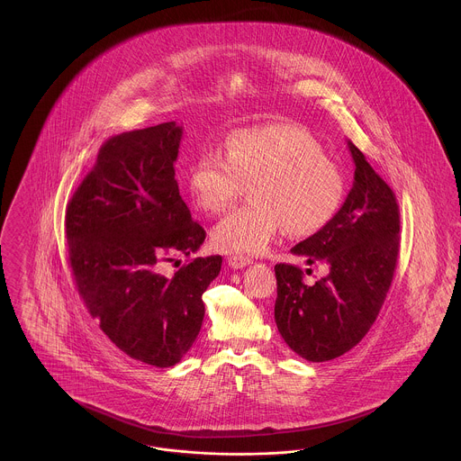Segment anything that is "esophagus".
I'll return each instance as SVG.
<instances>
[{
    "label": "esophagus",
    "instance_id": "esophagus-1",
    "mask_svg": "<svg viewBox=\"0 0 461 461\" xmlns=\"http://www.w3.org/2000/svg\"><path fill=\"white\" fill-rule=\"evenodd\" d=\"M228 265L231 267V268H244V267H248L249 263H251V259L248 258V256L242 255H231L228 256Z\"/></svg>",
    "mask_w": 461,
    "mask_h": 461
}]
</instances>
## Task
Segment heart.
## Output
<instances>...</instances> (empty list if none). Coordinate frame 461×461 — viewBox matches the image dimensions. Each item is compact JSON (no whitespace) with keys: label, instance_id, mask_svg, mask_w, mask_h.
Masks as SVG:
<instances>
[{"label":"heart","instance_id":"obj_1","mask_svg":"<svg viewBox=\"0 0 461 461\" xmlns=\"http://www.w3.org/2000/svg\"><path fill=\"white\" fill-rule=\"evenodd\" d=\"M251 184L248 205L231 210L212 231L228 253L259 255L286 228L306 237L339 210L345 176L314 136L295 123H270L233 132L226 154L208 149L189 171V193L205 213H222Z\"/></svg>","mask_w":461,"mask_h":461}]
</instances>
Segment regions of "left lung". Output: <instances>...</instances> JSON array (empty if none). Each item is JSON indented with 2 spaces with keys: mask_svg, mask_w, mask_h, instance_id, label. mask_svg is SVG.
<instances>
[{
  "mask_svg": "<svg viewBox=\"0 0 461 461\" xmlns=\"http://www.w3.org/2000/svg\"><path fill=\"white\" fill-rule=\"evenodd\" d=\"M354 185L338 213L292 253L323 261L329 274L314 285L288 263L274 267V316L286 345L311 362L352 350L375 323L393 283L400 253V206L393 189L348 141Z\"/></svg>",
  "mask_w": 461,
  "mask_h": 461,
  "instance_id": "1",
  "label": "left lung"
}]
</instances>
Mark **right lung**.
Masks as SVG:
<instances>
[{"label":"right lung","instance_id":"right-lung-1","mask_svg":"<svg viewBox=\"0 0 461 461\" xmlns=\"http://www.w3.org/2000/svg\"><path fill=\"white\" fill-rule=\"evenodd\" d=\"M182 127L175 122L109 138L67 205L68 265L79 297L104 334L129 357L175 366L205 316L202 295L221 256L189 259L173 276V255L205 240L175 180Z\"/></svg>","mask_w":461,"mask_h":461}]
</instances>
